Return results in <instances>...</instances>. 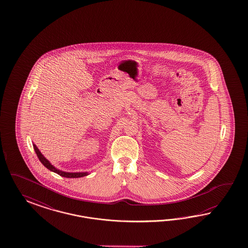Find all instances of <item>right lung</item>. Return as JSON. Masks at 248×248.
Returning <instances> with one entry per match:
<instances>
[{
    "mask_svg": "<svg viewBox=\"0 0 248 248\" xmlns=\"http://www.w3.org/2000/svg\"><path fill=\"white\" fill-rule=\"evenodd\" d=\"M33 148H34V151H35V153H36V155H37L39 160L41 161V163L45 165L47 169H49L50 171H53L54 173H58L61 176L67 177V178H78V177H83V176H85V175L88 174L87 173H66V172L60 171V170L56 169L53 165L50 164V162L41 154V152L39 151V149L36 147L35 144H33Z\"/></svg>",
    "mask_w": 248,
    "mask_h": 248,
    "instance_id": "obj_1",
    "label": "right lung"
}]
</instances>
